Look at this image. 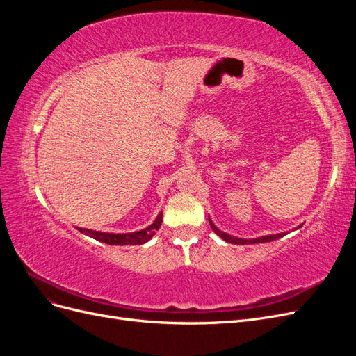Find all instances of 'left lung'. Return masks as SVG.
Listing matches in <instances>:
<instances>
[{
  "label": "left lung",
  "instance_id": "left-lung-1",
  "mask_svg": "<svg viewBox=\"0 0 356 356\" xmlns=\"http://www.w3.org/2000/svg\"><path fill=\"white\" fill-rule=\"evenodd\" d=\"M209 224H211V227H212V230L217 233L221 239H224L225 242H229V243H234V245H248V243H263V242H272V241H275V239H279V238H282V236H285V233H281V234H268V236H261V238H258V239H241V238H236V236H230V234H227V233H224V232H221V230H218L217 227H215L213 225V222L209 220Z\"/></svg>",
  "mask_w": 356,
  "mask_h": 356
}]
</instances>
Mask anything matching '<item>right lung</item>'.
<instances>
[{
    "label": "right lung",
    "mask_w": 356,
    "mask_h": 356,
    "mask_svg": "<svg viewBox=\"0 0 356 356\" xmlns=\"http://www.w3.org/2000/svg\"><path fill=\"white\" fill-rule=\"evenodd\" d=\"M161 212L157 215V218L154 220V222L152 225H148L147 229L139 230V232H134V233H104V232H95V230H89V229H80L79 232L90 236V238L108 243V245H143L145 242H148L149 239L153 238L156 234V232L160 229L161 225Z\"/></svg>",
    "instance_id": "1"
}]
</instances>
